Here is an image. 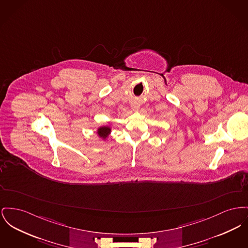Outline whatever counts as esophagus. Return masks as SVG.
Wrapping results in <instances>:
<instances>
[{"label":"esophagus","mask_w":248,"mask_h":248,"mask_svg":"<svg viewBox=\"0 0 248 248\" xmlns=\"http://www.w3.org/2000/svg\"><path fill=\"white\" fill-rule=\"evenodd\" d=\"M131 107H132V108H133V109H135V110H136V109H138V108H139V106H138V105H137V104H132Z\"/></svg>","instance_id":"34e87169"}]
</instances>
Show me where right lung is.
Instances as JSON below:
<instances>
[{
	"instance_id": "add662e5",
	"label": "right lung",
	"mask_w": 248,
	"mask_h": 248,
	"mask_svg": "<svg viewBox=\"0 0 248 248\" xmlns=\"http://www.w3.org/2000/svg\"><path fill=\"white\" fill-rule=\"evenodd\" d=\"M109 132H110V128H109V127H108V126H103V127H100V128L98 129V135L105 139V138L109 134Z\"/></svg>"
}]
</instances>
